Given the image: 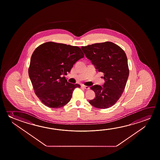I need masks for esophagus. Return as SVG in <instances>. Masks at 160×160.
<instances>
[{
    "instance_id": "esophagus-1",
    "label": "esophagus",
    "mask_w": 160,
    "mask_h": 160,
    "mask_svg": "<svg viewBox=\"0 0 160 160\" xmlns=\"http://www.w3.org/2000/svg\"><path fill=\"white\" fill-rule=\"evenodd\" d=\"M82 87L84 88V89H85V90H89L90 89V88H89V86H85V85H82Z\"/></svg>"
}]
</instances>
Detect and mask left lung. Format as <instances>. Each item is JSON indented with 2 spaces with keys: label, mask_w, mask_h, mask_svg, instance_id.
<instances>
[{
  "label": "left lung",
  "mask_w": 160,
  "mask_h": 160,
  "mask_svg": "<svg viewBox=\"0 0 160 160\" xmlns=\"http://www.w3.org/2000/svg\"><path fill=\"white\" fill-rule=\"evenodd\" d=\"M81 49L95 69L104 74L103 86L95 85L90 88L95 98L89 103L96 108H110L121 96L129 75L125 52L110 42L89 45Z\"/></svg>",
  "instance_id": "8db88e82"
}]
</instances>
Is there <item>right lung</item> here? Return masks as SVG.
I'll return each mask as SVG.
<instances>
[{
    "label": "right lung",
    "mask_w": 160,
    "mask_h": 160,
    "mask_svg": "<svg viewBox=\"0 0 160 160\" xmlns=\"http://www.w3.org/2000/svg\"><path fill=\"white\" fill-rule=\"evenodd\" d=\"M78 47L47 42L33 52L29 68V76L35 93L45 105L60 108L71 100L79 84L68 82L65 77L74 64L84 58Z\"/></svg>",
    "instance_id": "1"
}]
</instances>
